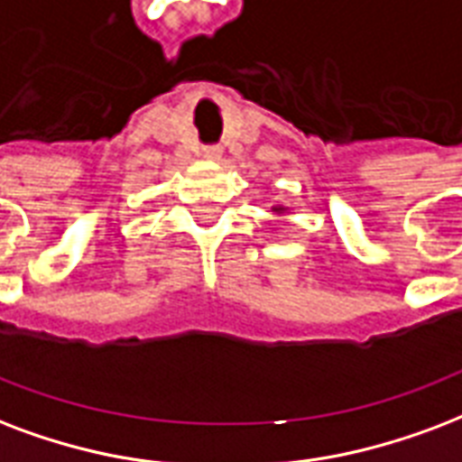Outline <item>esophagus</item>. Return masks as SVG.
<instances>
[{"instance_id": "obj_1", "label": "esophagus", "mask_w": 462, "mask_h": 462, "mask_svg": "<svg viewBox=\"0 0 462 462\" xmlns=\"http://www.w3.org/2000/svg\"><path fill=\"white\" fill-rule=\"evenodd\" d=\"M223 154V147L220 145H206L203 147V157H208V160H217Z\"/></svg>"}]
</instances>
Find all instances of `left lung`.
Instances as JSON below:
<instances>
[{
  "label": "left lung",
  "instance_id": "8db88e82",
  "mask_svg": "<svg viewBox=\"0 0 462 462\" xmlns=\"http://www.w3.org/2000/svg\"><path fill=\"white\" fill-rule=\"evenodd\" d=\"M276 210H281V208H276Z\"/></svg>",
  "mask_w": 462,
  "mask_h": 462
}]
</instances>
